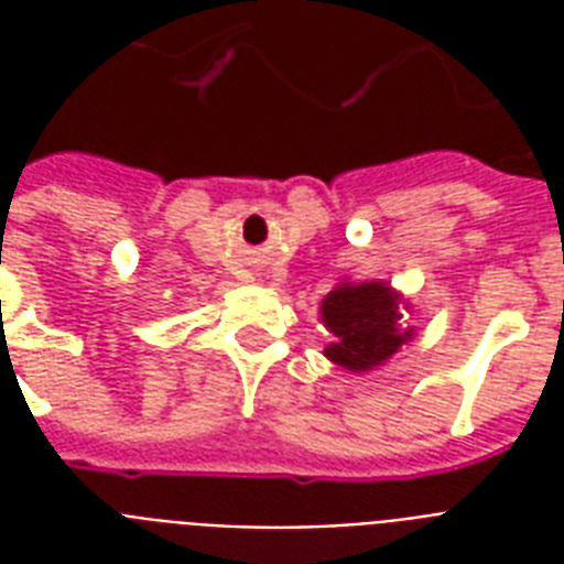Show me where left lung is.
<instances>
[{"mask_svg":"<svg viewBox=\"0 0 564 564\" xmlns=\"http://www.w3.org/2000/svg\"><path fill=\"white\" fill-rule=\"evenodd\" d=\"M410 310V299L392 283L343 278L318 307L330 334L325 357L354 375L375 371L415 336V327L403 322Z\"/></svg>","mask_w":564,"mask_h":564,"instance_id":"8db88e82","label":"left lung"}]
</instances>
